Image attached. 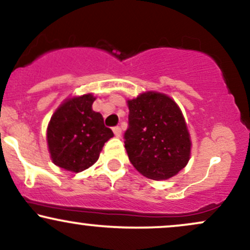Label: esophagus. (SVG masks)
Returning <instances> with one entry per match:
<instances>
[{"instance_id": "1", "label": "esophagus", "mask_w": 250, "mask_h": 250, "mask_svg": "<svg viewBox=\"0 0 250 250\" xmlns=\"http://www.w3.org/2000/svg\"><path fill=\"white\" fill-rule=\"evenodd\" d=\"M113 131H114V134H115L116 137H121V135H122V129L121 128H120V127H114L113 128Z\"/></svg>"}]
</instances>
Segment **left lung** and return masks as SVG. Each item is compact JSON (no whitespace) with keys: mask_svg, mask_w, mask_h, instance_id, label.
I'll return each instance as SVG.
<instances>
[{"mask_svg":"<svg viewBox=\"0 0 250 250\" xmlns=\"http://www.w3.org/2000/svg\"><path fill=\"white\" fill-rule=\"evenodd\" d=\"M129 127L125 147L134 168L150 180L173 177L187 166L191 141L176 102L157 91L128 100Z\"/></svg>","mask_w":250,"mask_h":250,"instance_id":"8db88e82","label":"left lung"}]
</instances>
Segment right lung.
Masks as SVG:
<instances>
[{"instance_id": "1", "label": "right lung", "mask_w": 250, "mask_h": 250, "mask_svg": "<svg viewBox=\"0 0 250 250\" xmlns=\"http://www.w3.org/2000/svg\"><path fill=\"white\" fill-rule=\"evenodd\" d=\"M93 94L69 97L51 116L47 142L51 161L73 173L85 170L99 160L103 146L114 136L91 105Z\"/></svg>"}]
</instances>
